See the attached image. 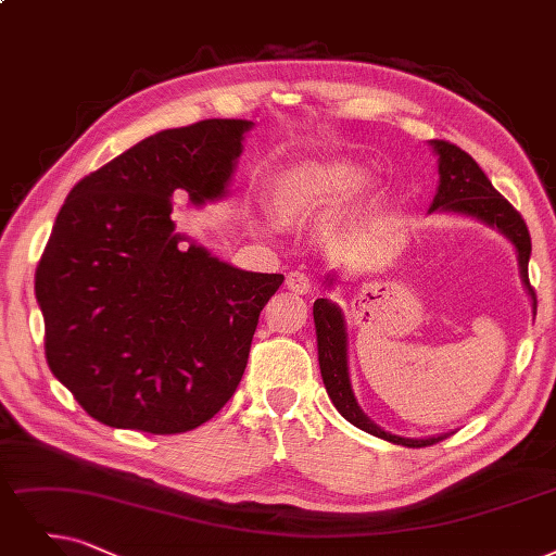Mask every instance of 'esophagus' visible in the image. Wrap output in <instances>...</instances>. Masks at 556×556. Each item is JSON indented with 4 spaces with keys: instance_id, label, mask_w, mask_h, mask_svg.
<instances>
[{
    "instance_id": "1",
    "label": "esophagus",
    "mask_w": 556,
    "mask_h": 556,
    "mask_svg": "<svg viewBox=\"0 0 556 556\" xmlns=\"http://www.w3.org/2000/svg\"><path fill=\"white\" fill-rule=\"evenodd\" d=\"M313 278L303 271H292L287 276V290H292L294 294H309L313 292Z\"/></svg>"
}]
</instances>
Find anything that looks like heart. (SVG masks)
<instances>
[{"instance_id": "b5f03b06", "label": "heart", "mask_w": 556, "mask_h": 556, "mask_svg": "<svg viewBox=\"0 0 556 556\" xmlns=\"http://www.w3.org/2000/svg\"><path fill=\"white\" fill-rule=\"evenodd\" d=\"M367 177V166L346 157L299 162L276 175L271 210L280 226H305L344 205L365 187Z\"/></svg>"}]
</instances>
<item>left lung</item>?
<instances>
[{
  "instance_id": "obj_1",
  "label": "left lung",
  "mask_w": 556,
  "mask_h": 556,
  "mask_svg": "<svg viewBox=\"0 0 556 556\" xmlns=\"http://www.w3.org/2000/svg\"><path fill=\"white\" fill-rule=\"evenodd\" d=\"M431 146H433V152L438 154L440 185L429 212L465 214V216L483 220L485 226L497 228L518 251L520 278L527 287L531 301H534V309H536V292L534 287L529 285V274H527L529 255H531V237L520 212L514 210V205H510L506 198L491 185V180H488L485 173L479 168V164L470 157L468 152L450 141H440V139H433ZM313 315H315V328H317L321 379L332 406L340 410L344 419H349L353 427H358L376 438H383L388 442H394V445H404V447H429L450 435V433H440L433 438H402V435H392L383 431L381 427H376L374 421L361 410L351 390L349 336H346L342 309L336 303H330L328 299H317L313 305Z\"/></svg>"
}]
</instances>
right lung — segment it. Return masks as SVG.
Listing matches in <instances>:
<instances>
[{"label":"right lung","mask_w":556,"mask_h":556,"mask_svg":"<svg viewBox=\"0 0 556 556\" xmlns=\"http://www.w3.org/2000/svg\"><path fill=\"white\" fill-rule=\"evenodd\" d=\"M251 121L164 129L86 175L36 269L46 358L77 404L154 435L205 425L235 394L285 276L241 271L175 232L173 198L228 191Z\"/></svg>","instance_id":"obj_1"}]
</instances>
